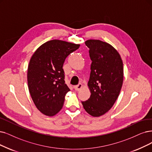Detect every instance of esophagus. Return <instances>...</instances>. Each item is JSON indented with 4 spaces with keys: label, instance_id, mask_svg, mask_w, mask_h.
Returning a JSON list of instances; mask_svg holds the SVG:
<instances>
[{
    "label": "esophagus",
    "instance_id": "34e87169",
    "mask_svg": "<svg viewBox=\"0 0 152 152\" xmlns=\"http://www.w3.org/2000/svg\"><path fill=\"white\" fill-rule=\"evenodd\" d=\"M82 87H83L82 84V83H79V84H78L77 86H75L74 87V88H75V90L76 91H79V90H81V88H82Z\"/></svg>",
    "mask_w": 152,
    "mask_h": 152
}]
</instances>
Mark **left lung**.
Returning a JSON list of instances; mask_svg holds the SVG:
<instances>
[{"mask_svg": "<svg viewBox=\"0 0 152 152\" xmlns=\"http://www.w3.org/2000/svg\"><path fill=\"white\" fill-rule=\"evenodd\" d=\"M85 44L92 60L88 82L91 95L82 104L88 114L97 117L110 110L118 98L124 80L123 62L117 50L107 42L90 39Z\"/></svg>", "mask_w": 152, "mask_h": 152, "instance_id": "left-lung-1", "label": "left lung"}]
</instances>
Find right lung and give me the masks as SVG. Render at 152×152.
<instances>
[{"label":"right lung","mask_w":152,"mask_h":152,"mask_svg":"<svg viewBox=\"0 0 152 152\" xmlns=\"http://www.w3.org/2000/svg\"><path fill=\"white\" fill-rule=\"evenodd\" d=\"M80 44L52 40L40 45L30 60L27 69L28 87L38 110L53 116L61 110L70 91L65 83L63 65L69 54Z\"/></svg>","instance_id":"add662e5"}]
</instances>
